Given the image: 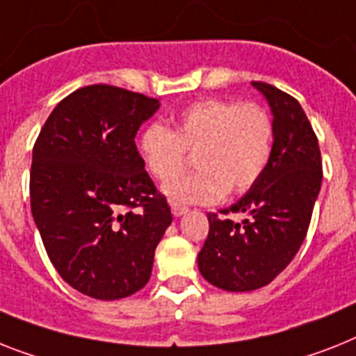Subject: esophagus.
<instances>
[{"label":"esophagus","instance_id":"obj_1","mask_svg":"<svg viewBox=\"0 0 356 356\" xmlns=\"http://www.w3.org/2000/svg\"><path fill=\"white\" fill-rule=\"evenodd\" d=\"M187 211L189 209H187L185 205L178 204V202H171V213L175 214V216H181V214H185Z\"/></svg>","mask_w":356,"mask_h":356}]
</instances>
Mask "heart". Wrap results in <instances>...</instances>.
<instances>
[{"label":"heart","instance_id":"obj_1","mask_svg":"<svg viewBox=\"0 0 356 356\" xmlns=\"http://www.w3.org/2000/svg\"><path fill=\"white\" fill-rule=\"evenodd\" d=\"M275 125L258 104L233 99H204L185 107L175 129L152 123L143 131L140 152L156 180L168 181L188 165L195 154L199 171L165 185L176 202L213 204L242 195L260 180L269 165Z\"/></svg>","mask_w":356,"mask_h":356}]
</instances>
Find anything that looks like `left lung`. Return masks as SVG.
I'll return each instance as SVG.
<instances>
[{
    "label": "left lung",
    "mask_w": 356,
    "mask_h": 356,
    "mask_svg": "<svg viewBox=\"0 0 356 356\" xmlns=\"http://www.w3.org/2000/svg\"><path fill=\"white\" fill-rule=\"evenodd\" d=\"M252 85L273 111L275 142L260 180L222 214L243 213L242 224L209 213V234L198 252L202 277L224 291H254L291 264L309 229L322 184L318 138L291 94L264 81Z\"/></svg>",
    "instance_id": "8db88e82"
}]
</instances>
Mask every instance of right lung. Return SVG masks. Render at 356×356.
<instances>
[{"label":"right lung","mask_w":356,"mask_h":356,"mask_svg":"<svg viewBox=\"0 0 356 356\" xmlns=\"http://www.w3.org/2000/svg\"><path fill=\"white\" fill-rule=\"evenodd\" d=\"M158 107L145 94L87 85L56 105L32 149L31 209L47 254L69 286L98 300L145 286L172 222L134 142Z\"/></svg>","instance_id":"right-lung-1"}]
</instances>
